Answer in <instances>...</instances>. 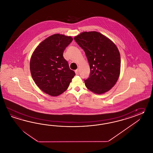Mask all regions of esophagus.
<instances>
[{
	"label": "esophagus",
	"mask_w": 153,
	"mask_h": 153,
	"mask_svg": "<svg viewBox=\"0 0 153 153\" xmlns=\"http://www.w3.org/2000/svg\"><path fill=\"white\" fill-rule=\"evenodd\" d=\"M75 74H76V75H79V70H75Z\"/></svg>",
	"instance_id": "34e87169"
}]
</instances>
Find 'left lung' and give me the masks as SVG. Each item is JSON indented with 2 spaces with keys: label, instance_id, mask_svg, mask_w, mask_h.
Wrapping results in <instances>:
<instances>
[{
  "label": "left lung",
  "instance_id": "8db88e82",
  "mask_svg": "<svg viewBox=\"0 0 153 153\" xmlns=\"http://www.w3.org/2000/svg\"><path fill=\"white\" fill-rule=\"evenodd\" d=\"M85 51L90 67V74L85 79L87 88L102 94L115 85L120 73L121 58L116 45L101 33L83 32L74 38Z\"/></svg>",
  "mask_w": 153,
  "mask_h": 153
}]
</instances>
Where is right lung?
I'll list each match as a JSON object with an SVG mask.
<instances>
[{
    "label": "right lung",
    "instance_id": "obj_1",
    "mask_svg": "<svg viewBox=\"0 0 153 153\" xmlns=\"http://www.w3.org/2000/svg\"><path fill=\"white\" fill-rule=\"evenodd\" d=\"M73 40L71 36L54 34L38 45L30 61V71L36 84L52 96L62 94L75 76L63 56Z\"/></svg>",
    "mask_w": 153,
    "mask_h": 153
}]
</instances>
